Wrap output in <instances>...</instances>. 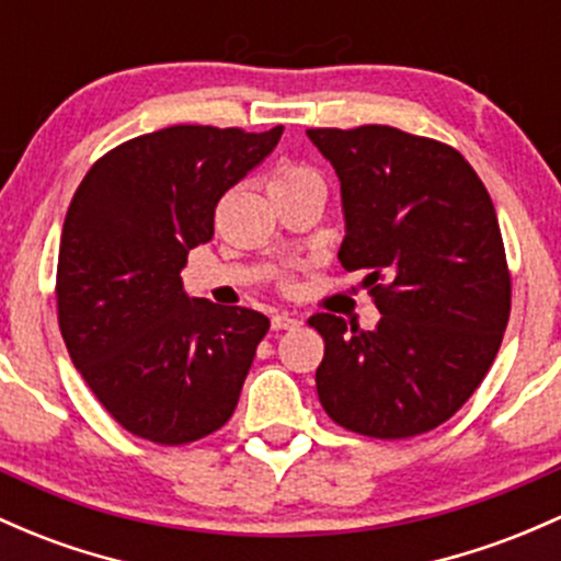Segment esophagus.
<instances>
[{
    "label": "esophagus",
    "mask_w": 561,
    "mask_h": 561,
    "mask_svg": "<svg viewBox=\"0 0 561 561\" xmlns=\"http://www.w3.org/2000/svg\"><path fill=\"white\" fill-rule=\"evenodd\" d=\"M300 324V319L290 317V313H274L271 317V328L274 330H295Z\"/></svg>",
    "instance_id": "esophagus-1"
}]
</instances>
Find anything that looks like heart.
<instances>
[{"instance_id":"1","label":"heart","mask_w":561,"mask_h":561,"mask_svg":"<svg viewBox=\"0 0 561 561\" xmlns=\"http://www.w3.org/2000/svg\"><path fill=\"white\" fill-rule=\"evenodd\" d=\"M306 183H322V178H319V172L309 168V164L285 162V164H279V168H276L274 172H271L268 191L298 188V186H306Z\"/></svg>"}]
</instances>
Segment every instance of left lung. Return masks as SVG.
I'll list each match as a JSON object with an SVG mask.
<instances>
[{"mask_svg":"<svg viewBox=\"0 0 561 561\" xmlns=\"http://www.w3.org/2000/svg\"><path fill=\"white\" fill-rule=\"evenodd\" d=\"M341 178L346 271H365L383 313L375 330L313 313L324 337L319 402L337 426L410 439L469 402L511 313V271L495 207L442 140L389 125L311 127Z\"/></svg>","mask_w":561,"mask_h":561,"instance_id":"obj_1","label":"left lung"}]
</instances>
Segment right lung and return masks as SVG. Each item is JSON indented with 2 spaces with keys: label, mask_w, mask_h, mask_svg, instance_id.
<instances>
[{
  "label": "right lung",
  "mask_w": 561,
  "mask_h": 561,
  "mask_svg": "<svg viewBox=\"0 0 561 561\" xmlns=\"http://www.w3.org/2000/svg\"><path fill=\"white\" fill-rule=\"evenodd\" d=\"M285 127L175 125L92 164L60 233L55 300L66 348L103 410L130 434L175 447L229 423L271 322L183 293L191 248L215 205L263 162Z\"/></svg>",
  "instance_id": "obj_1"
}]
</instances>
